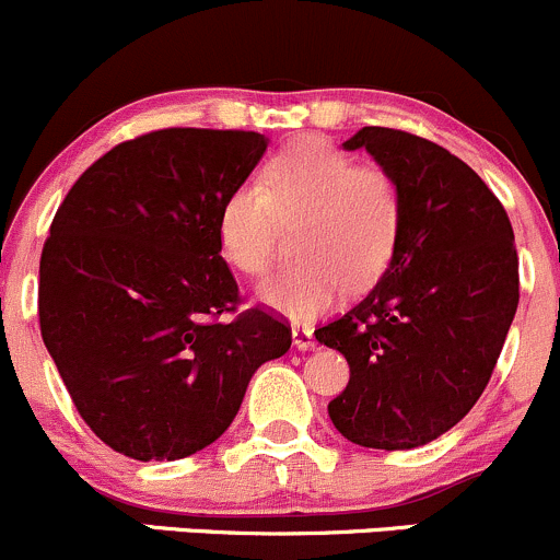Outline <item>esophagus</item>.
<instances>
[{
	"instance_id": "34e87169",
	"label": "esophagus",
	"mask_w": 560,
	"mask_h": 560,
	"mask_svg": "<svg viewBox=\"0 0 560 560\" xmlns=\"http://www.w3.org/2000/svg\"><path fill=\"white\" fill-rule=\"evenodd\" d=\"M291 337H293V348L299 350H315V337H313V328L310 326H293L291 328Z\"/></svg>"
}]
</instances>
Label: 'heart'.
I'll return each mask as SVG.
<instances>
[{"instance_id": "b5f03b06", "label": "heart", "mask_w": 560, "mask_h": 560, "mask_svg": "<svg viewBox=\"0 0 560 560\" xmlns=\"http://www.w3.org/2000/svg\"><path fill=\"white\" fill-rule=\"evenodd\" d=\"M302 215L293 237L299 261L258 285L264 307L288 320H315L337 307L345 285L364 288L390 261L401 226V194L390 175L331 142L307 137L275 155L258 180H242L221 201L215 237L223 258L261 275L280 221Z\"/></svg>"}]
</instances>
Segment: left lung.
Segmentation results:
<instances>
[{"instance_id": "obj_1", "label": "left lung", "mask_w": 560, "mask_h": 560, "mask_svg": "<svg viewBox=\"0 0 560 560\" xmlns=\"http://www.w3.org/2000/svg\"><path fill=\"white\" fill-rule=\"evenodd\" d=\"M342 148H366L394 177L401 226L377 285L315 331L350 364L328 418L355 445L409 451L451 431L491 380L521 299L515 234L480 175L436 142L364 126Z\"/></svg>"}]
</instances>
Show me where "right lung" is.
<instances>
[{"instance_id":"right-lung-1","label":"right lung","mask_w":560,"mask_h":560,"mask_svg":"<svg viewBox=\"0 0 560 560\" xmlns=\"http://www.w3.org/2000/svg\"><path fill=\"white\" fill-rule=\"evenodd\" d=\"M258 131L161 129L120 142L61 201L39 258V331L80 418L115 453L177 460L232 425L253 372L291 348L218 247L223 196Z\"/></svg>"}]
</instances>
